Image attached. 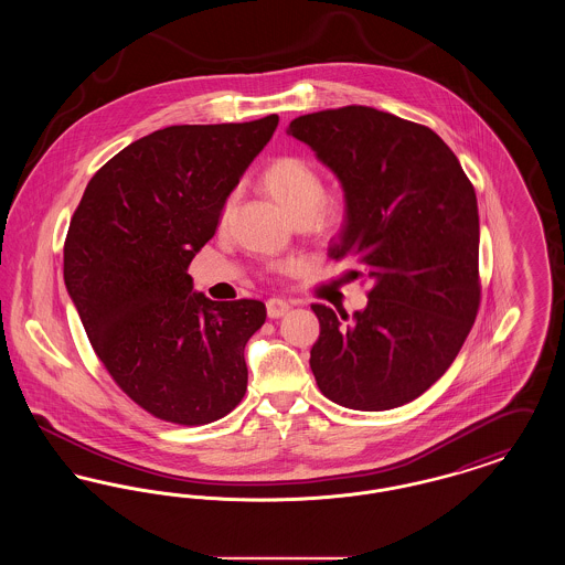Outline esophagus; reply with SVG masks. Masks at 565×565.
<instances>
[{"label":"esophagus","mask_w":565,"mask_h":565,"mask_svg":"<svg viewBox=\"0 0 565 565\" xmlns=\"http://www.w3.org/2000/svg\"><path fill=\"white\" fill-rule=\"evenodd\" d=\"M288 311H290V302L288 300H284V298H269L267 300V313H269L270 320L284 318Z\"/></svg>","instance_id":"34e87169"}]
</instances>
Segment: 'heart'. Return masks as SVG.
Wrapping results in <instances>:
<instances>
[{"mask_svg": "<svg viewBox=\"0 0 565 565\" xmlns=\"http://www.w3.org/2000/svg\"><path fill=\"white\" fill-rule=\"evenodd\" d=\"M260 184L270 199L292 220H307L316 231H330L348 215L345 192L322 190V178L313 162L300 157H277L265 167ZM231 201L224 203L220 222H226Z\"/></svg>", "mask_w": 565, "mask_h": 565, "instance_id": "1", "label": "heart"}]
</instances>
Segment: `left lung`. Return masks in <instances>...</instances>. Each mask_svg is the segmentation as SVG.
I'll list each match as a JSON object with an SVG mask.
<instances>
[{
	"label": "left lung",
	"instance_id": "left-lung-1",
	"mask_svg": "<svg viewBox=\"0 0 565 565\" xmlns=\"http://www.w3.org/2000/svg\"><path fill=\"white\" fill-rule=\"evenodd\" d=\"M288 134L339 178L348 215L334 260L371 284L348 311L311 305V371L323 396L355 411L415 401L451 366L481 302L477 194L428 127L366 106L298 116Z\"/></svg>",
	"mask_w": 565,
	"mask_h": 565
}]
</instances>
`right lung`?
<instances>
[{
    "label": "right lung",
    "mask_w": 565,
    "mask_h": 565,
    "mask_svg": "<svg viewBox=\"0 0 565 565\" xmlns=\"http://www.w3.org/2000/svg\"><path fill=\"white\" fill-rule=\"evenodd\" d=\"M277 122L146 135L90 178L70 222L63 277L86 337L116 385L162 422L212 424L245 396L243 350L267 307L194 292L189 265Z\"/></svg>",
    "instance_id": "obj_1"
}]
</instances>
